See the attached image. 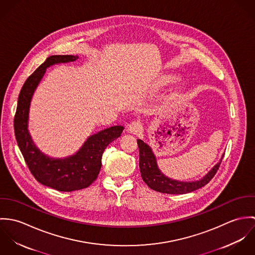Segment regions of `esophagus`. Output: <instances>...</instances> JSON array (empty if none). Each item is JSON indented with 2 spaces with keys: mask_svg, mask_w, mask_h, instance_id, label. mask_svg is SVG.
<instances>
[{
  "mask_svg": "<svg viewBox=\"0 0 255 255\" xmlns=\"http://www.w3.org/2000/svg\"><path fill=\"white\" fill-rule=\"evenodd\" d=\"M141 129H142V125H141V123L138 122V121L131 122L130 124L128 125V128H127L128 132L132 133V134H137L138 132L141 131Z\"/></svg>",
  "mask_w": 255,
  "mask_h": 255,
  "instance_id": "obj_1",
  "label": "esophagus"
}]
</instances>
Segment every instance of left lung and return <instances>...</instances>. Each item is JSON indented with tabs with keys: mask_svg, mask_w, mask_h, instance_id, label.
Listing matches in <instances>:
<instances>
[{
	"mask_svg": "<svg viewBox=\"0 0 255 255\" xmlns=\"http://www.w3.org/2000/svg\"><path fill=\"white\" fill-rule=\"evenodd\" d=\"M137 144L139 148V169L142 180L151 189L168 194H184L207 184L217 173L224 157L223 154L218 163L202 179L192 182H182L168 178L161 172L152 148L143 140L137 139Z\"/></svg>",
	"mask_w": 255,
	"mask_h": 255,
	"instance_id": "1",
	"label": "left lung"
}]
</instances>
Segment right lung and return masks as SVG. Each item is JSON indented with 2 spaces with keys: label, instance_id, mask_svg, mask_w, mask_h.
Here are the masks:
<instances>
[{
  "label": "right lung",
  "instance_id": "1",
  "mask_svg": "<svg viewBox=\"0 0 255 255\" xmlns=\"http://www.w3.org/2000/svg\"><path fill=\"white\" fill-rule=\"evenodd\" d=\"M77 56L55 55L47 60L24 82L17 101L13 127L17 145L37 182L59 191H74L88 187L94 182L102 166V155L106 147L124 130L122 126H114L90 135L79 150L66 158H52L37 147L28 131L29 109L32 96L47 68L74 62Z\"/></svg>",
  "mask_w": 255,
  "mask_h": 255
}]
</instances>
